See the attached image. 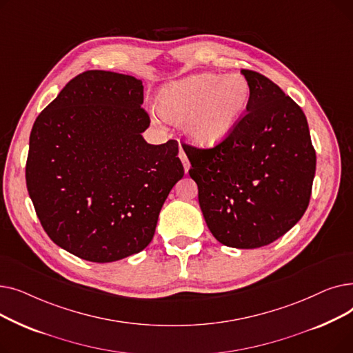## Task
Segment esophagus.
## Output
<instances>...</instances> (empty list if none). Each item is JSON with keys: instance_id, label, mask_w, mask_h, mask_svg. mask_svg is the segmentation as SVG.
Listing matches in <instances>:
<instances>
[{"instance_id": "34e87169", "label": "esophagus", "mask_w": 353, "mask_h": 353, "mask_svg": "<svg viewBox=\"0 0 353 353\" xmlns=\"http://www.w3.org/2000/svg\"><path fill=\"white\" fill-rule=\"evenodd\" d=\"M179 157H180V160H181V163H183V167H184V172H189V169H190V161H189V159H188V156H186V153L183 152V148H180V154H179Z\"/></svg>"}]
</instances>
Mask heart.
Instances as JSON below:
<instances>
[{"label": "heart", "instance_id": "1", "mask_svg": "<svg viewBox=\"0 0 353 353\" xmlns=\"http://www.w3.org/2000/svg\"><path fill=\"white\" fill-rule=\"evenodd\" d=\"M252 88L242 74H197L164 85L157 94L159 113L183 123L193 144L212 148L226 141L246 114Z\"/></svg>", "mask_w": 353, "mask_h": 353}]
</instances>
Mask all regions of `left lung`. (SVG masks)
<instances>
[{
  "mask_svg": "<svg viewBox=\"0 0 353 353\" xmlns=\"http://www.w3.org/2000/svg\"><path fill=\"white\" fill-rule=\"evenodd\" d=\"M242 74L252 96L234 133L209 150H183L212 234L229 248L256 249L283 236L306 212L316 153L302 108L262 74Z\"/></svg>",
  "mask_w": 353,
  "mask_h": 353,
  "instance_id": "obj_1",
  "label": "left lung"
}]
</instances>
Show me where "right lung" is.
I'll return each mask as SVG.
<instances>
[{
	"label": "right lung",
	"instance_id": "add662e5",
	"mask_svg": "<svg viewBox=\"0 0 353 353\" xmlns=\"http://www.w3.org/2000/svg\"><path fill=\"white\" fill-rule=\"evenodd\" d=\"M141 80L92 70L72 79L37 117L28 194L52 242L88 262L133 256L154 236L184 176L179 144H148Z\"/></svg>",
	"mask_w": 353,
	"mask_h": 353
}]
</instances>
